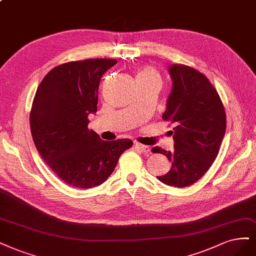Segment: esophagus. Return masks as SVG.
Segmentation results:
<instances>
[{
    "label": "esophagus",
    "mask_w": 256,
    "mask_h": 256,
    "mask_svg": "<svg viewBox=\"0 0 256 256\" xmlns=\"http://www.w3.org/2000/svg\"><path fill=\"white\" fill-rule=\"evenodd\" d=\"M134 147H136V149H138L140 152H144V154H148L149 152H150V148H149L148 146L142 145V144H140V143H134Z\"/></svg>",
    "instance_id": "1"
}]
</instances>
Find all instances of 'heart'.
<instances>
[{"mask_svg": "<svg viewBox=\"0 0 256 256\" xmlns=\"http://www.w3.org/2000/svg\"><path fill=\"white\" fill-rule=\"evenodd\" d=\"M136 82L138 84H152L158 86H161V75L152 66H145L138 72L136 76Z\"/></svg>", "mask_w": 256, "mask_h": 256, "instance_id": "obj_1", "label": "heart"}]
</instances>
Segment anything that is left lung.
I'll list each match as a JSON object with an SVG mask.
<instances>
[{
  "mask_svg": "<svg viewBox=\"0 0 256 256\" xmlns=\"http://www.w3.org/2000/svg\"><path fill=\"white\" fill-rule=\"evenodd\" d=\"M172 90L162 118L174 124V152L154 147L152 152L166 156L170 170L161 182L185 188L197 182L212 166L224 136L226 118L224 104L208 77L185 64L170 68Z\"/></svg>",
  "mask_w": 256,
  "mask_h": 256,
  "instance_id": "obj_1",
  "label": "left lung"
}]
</instances>
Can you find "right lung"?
<instances>
[{"mask_svg": "<svg viewBox=\"0 0 256 256\" xmlns=\"http://www.w3.org/2000/svg\"><path fill=\"white\" fill-rule=\"evenodd\" d=\"M118 62L95 58L52 68L39 84L30 114L34 146L52 172L77 188H91L109 178L131 140H102L88 128L98 111L102 76Z\"/></svg>", "mask_w": 256, "mask_h": 256, "instance_id": "1", "label": "right lung"}]
</instances>
